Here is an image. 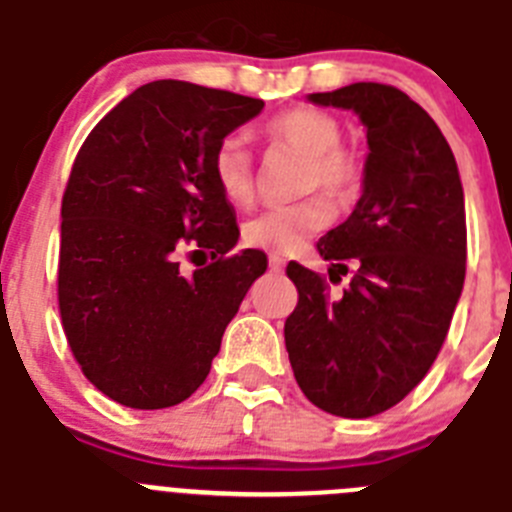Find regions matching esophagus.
<instances>
[{
  "instance_id": "1",
  "label": "esophagus",
  "mask_w": 512,
  "mask_h": 512,
  "mask_svg": "<svg viewBox=\"0 0 512 512\" xmlns=\"http://www.w3.org/2000/svg\"><path fill=\"white\" fill-rule=\"evenodd\" d=\"M283 265H286V260H283V257L270 255V270H273V273H281Z\"/></svg>"
}]
</instances>
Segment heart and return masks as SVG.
Masks as SVG:
<instances>
[{
  "label": "heart",
  "mask_w": 512,
  "mask_h": 512,
  "mask_svg": "<svg viewBox=\"0 0 512 512\" xmlns=\"http://www.w3.org/2000/svg\"><path fill=\"white\" fill-rule=\"evenodd\" d=\"M262 136L273 144H286L306 154L301 190H324L332 201L345 203L358 193L361 185V159L355 151L340 144V123L335 115L317 108H291L278 113L262 126ZM211 175L216 188L234 206H247L255 195L252 157L234 136L213 149ZM332 208L322 195H311L299 203L265 208L242 226L247 247L270 252H296L306 239L330 224Z\"/></svg>",
  "instance_id": "heart-1"
}]
</instances>
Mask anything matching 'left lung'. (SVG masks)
<instances>
[{"mask_svg":"<svg viewBox=\"0 0 512 512\" xmlns=\"http://www.w3.org/2000/svg\"><path fill=\"white\" fill-rule=\"evenodd\" d=\"M309 100L358 113L368 157L361 201L317 242L330 281L355 265L350 286L332 296L322 275L288 262L299 291L283 330L288 361L319 410L373 417L443 348L466 275L464 188L441 128L397 87L355 82Z\"/></svg>","mask_w":512,"mask_h":512,"instance_id":"8db88e82","label":"left lung"}]
</instances>
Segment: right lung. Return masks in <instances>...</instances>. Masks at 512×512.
Returning <instances> with one entry per match:
<instances>
[{
	"instance_id": "add662e5",
	"label": "right lung",
	"mask_w": 512,
	"mask_h": 512,
	"mask_svg": "<svg viewBox=\"0 0 512 512\" xmlns=\"http://www.w3.org/2000/svg\"><path fill=\"white\" fill-rule=\"evenodd\" d=\"M265 102L159 79L84 139L61 201L59 311L82 373L133 410L180 404L206 381L226 324L268 268L229 255L239 226L213 149ZM182 254L212 255L185 276Z\"/></svg>"
}]
</instances>
